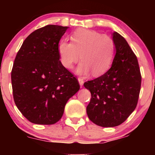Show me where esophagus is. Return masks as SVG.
I'll return each mask as SVG.
<instances>
[{"instance_id":"34e87169","label":"esophagus","mask_w":155,"mask_h":155,"mask_svg":"<svg viewBox=\"0 0 155 155\" xmlns=\"http://www.w3.org/2000/svg\"><path fill=\"white\" fill-rule=\"evenodd\" d=\"M78 82H79V84H80V87H82V85H83V84H84L83 80H82L81 78H78Z\"/></svg>"}]
</instances>
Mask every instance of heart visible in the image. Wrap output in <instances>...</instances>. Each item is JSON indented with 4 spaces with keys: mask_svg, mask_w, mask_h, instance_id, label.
Segmentation results:
<instances>
[{
    "mask_svg": "<svg viewBox=\"0 0 155 155\" xmlns=\"http://www.w3.org/2000/svg\"><path fill=\"white\" fill-rule=\"evenodd\" d=\"M71 40H61L58 44L61 62L65 68H73L80 58L82 61L76 69L78 75H86L92 72L93 75H101L111 67L116 44L109 36L81 28L72 34Z\"/></svg>",
    "mask_w": 155,
    "mask_h": 155,
    "instance_id": "obj_1",
    "label": "heart"
}]
</instances>
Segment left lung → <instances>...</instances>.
Wrapping results in <instances>:
<instances>
[{
    "label": "left lung",
    "instance_id": "8db88e82",
    "mask_svg": "<svg viewBox=\"0 0 155 155\" xmlns=\"http://www.w3.org/2000/svg\"><path fill=\"white\" fill-rule=\"evenodd\" d=\"M112 38L116 54L111 67L103 75L84 83L92 94L87 114L91 121L101 127L124 123L136 107L140 91L137 57L121 35L114 31Z\"/></svg>",
    "mask_w": 155,
    "mask_h": 155
}]
</instances>
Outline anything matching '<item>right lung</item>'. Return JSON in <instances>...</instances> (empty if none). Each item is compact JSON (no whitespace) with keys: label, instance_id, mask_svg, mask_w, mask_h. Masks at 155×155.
I'll list each match as a JSON object with an SVG mask.
<instances>
[{"label":"right lung","instance_id":"1","mask_svg":"<svg viewBox=\"0 0 155 155\" xmlns=\"http://www.w3.org/2000/svg\"><path fill=\"white\" fill-rule=\"evenodd\" d=\"M68 27L49 25L31 33L17 54L11 73L15 103L35 124L51 125L62 117L80 85L60 61L58 43Z\"/></svg>","mask_w":155,"mask_h":155}]
</instances>
